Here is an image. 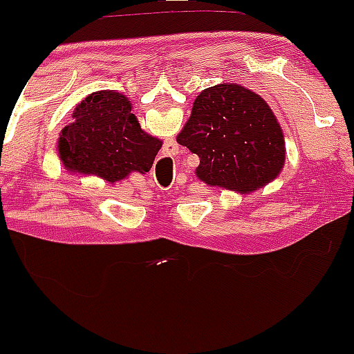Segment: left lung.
Masks as SVG:
<instances>
[{"mask_svg": "<svg viewBox=\"0 0 354 354\" xmlns=\"http://www.w3.org/2000/svg\"><path fill=\"white\" fill-rule=\"evenodd\" d=\"M176 141L198 154L201 181L243 194L274 180L284 165L283 131L273 111L234 83L203 89Z\"/></svg>", "mask_w": 354, "mask_h": 354, "instance_id": "obj_1", "label": "left lung"}]
</instances>
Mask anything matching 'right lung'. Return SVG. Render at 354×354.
<instances>
[{
  "mask_svg": "<svg viewBox=\"0 0 354 354\" xmlns=\"http://www.w3.org/2000/svg\"><path fill=\"white\" fill-rule=\"evenodd\" d=\"M58 148L66 168L115 183L131 171H149L161 141L141 129L126 96L98 91L76 106Z\"/></svg>",
  "mask_w": 354,
  "mask_h": 354,
  "instance_id": "right-lung-1",
  "label": "right lung"
}]
</instances>
